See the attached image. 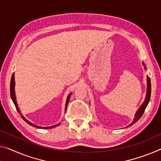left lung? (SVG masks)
Returning a JSON list of instances; mask_svg holds the SVG:
<instances>
[{
  "label": "left lung",
  "mask_w": 161,
  "mask_h": 161,
  "mask_svg": "<svg viewBox=\"0 0 161 161\" xmlns=\"http://www.w3.org/2000/svg\"><path fill=\"white\" fill-rule=\"evenodd\" d=\"M142 65L144 66L145 69L146 70V67H145V64H144V62H142ZM150 94H151V83H150V77L148 76H147V91H146V96H145V100L143 103H142L141 105H140L138 109L137 110L136 113L135 114L133 120H132V122L130 124L128 125L127 126H126V127H129L131 125H134L136 122L138 121V119H140V117H142V114L144 113L145 108H146V107L147 106V104H148V103H149V101L150 99Z\"/></svg>",
  "instance_id": "8db88e82"
}]
</instances>
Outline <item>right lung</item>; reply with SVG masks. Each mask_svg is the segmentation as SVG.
<instances>
[{"mask_svg":"<svg viewBox=\"0 0 161 161\" xmlns=\"http://www.w3.org/2000/svg\"><path fill=\"white\" fill-rule=\"evenodd\" d=\"M10 92H11V99L13 102H14V103L15 104V106H16V108L17 109V111L19 112V113H20L21 114V117L23 118V119L25 122H27L28 124L30 125H31L33 127H36V128H40V129H50V128H52V127H55L58 126V125H60V122L59 123H58L57 125H52V126H49V127H41V126H38V125H36L33 124L32 122H31L30 121L28 120L27 119H25L24 116L23 115V114L21 113V110H20V109L19 108V106H18L17 104V102H16V92H15V76H14V73L12 75V77H11V85H10ZM71 94L72 93H69V95L67 96V100H66V104H65V112L67 111V106H68V104H69V99H70V97L71 95Z\"/></svg>","mask_w":161,"mask_h":161,"instance_id":"add662e5","label":"right lung"}]
</instances>
